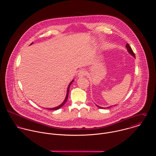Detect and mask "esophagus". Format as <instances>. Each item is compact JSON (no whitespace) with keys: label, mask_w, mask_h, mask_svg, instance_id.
Segmentation results:
<instances>
[{"label":"esophagus","mask_w":156,"mask_h":156,"mask_svg":"<svg viewBox=\"0 0 156 156\" xmlns=\"http://www.w3.org/2000/svg\"><path fill=\"white\" fill-rule=\"evenodd\" d=\"M86 75V71H85V70L83 69H81L79 72V73H78V76L79 77H83V76H85Z\"/></svg>","instance_id":"obj_1"}]
</instances>
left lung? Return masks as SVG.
I'll return each mask as SVG.
<instances>
[{"instance_id": "8db88e82", "label": "left lung", "mask_w": 156, "mask_h": 156, "mask_svg": "<svg viewBox=\"0 0 156 156\" xmlns=\"http://www.w3.org/2000/svg\"><path fill=\"white\" fill-rule=\"evenodd\" d=\"M126 47L127 48V51H128V52L130 54V55H132L133 56L134 58H135V55H134V53L133 51L132 50V48H131V47L129 45V44H127L126 45ZM96 106L98 107V108H100V109H105V108H102V107H101V106H98V105H96ZM111 106H110V107H108V108H111Z\"/></svg>"}]
</instances>
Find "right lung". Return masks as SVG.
Listing matches in <instances>:
<instances>
[{
  "label": "right lung",
  "mask_w": 156,
  "mask_h": 156,
  "mask_svg": "<svg viewBox=\"0 0 156 156\" xmlns=\"http://www.w3.org/2000/svg\"><path fill=\"white\" fill-rule=\"evenodd\" d=\"M33 44V43H32L30 45L32 44ZM74 81V80H73L71 82V83L69 84V85H68V88H67V95H66V98H65V100H64V101H63V103H61L59 106H57V107H56V108H46L47 109H48V110H51V111H55V110H58V109H60L61 107H62L64 105V104L66 103V101H67V99H68V92H69V87H70V85H71V83H73V82Z\"/></svg>",
  "instance_id": "right-lung-1"
}]
</instances>
